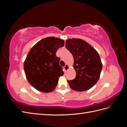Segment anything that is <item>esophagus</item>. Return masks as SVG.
<instances>
[{
    "instance_id": "1",
    "label": "esophagus",
    "mask_w": 127,
    "mask_h": 127,
    "mask_svg": "<svg viewBox=\"0 0 127 127\" xmlns=\"http://www.w3.org/2000/svg\"><path fill=\"white\" fill-rule=\"evenodd\" d=\"M69 66L68 64H66V65H65L64 67V70L66 71L68 69H69Z\"/></svg>"
}]
</instances>
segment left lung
Segmentation results:
<instances>
[{"label": "left lung", "instance_id": "left-lung-1", "mask_svg": "<svg viewBox=\"0 0 127 127\" xmlns=\"http://www.w3.org/2000/svg\"><path fill=\"white\" fill-rule=\"evenodd\" d=\"M65 47L72 55L76 76L68 80L71 89L78 92L90 89L100 76L102 64L98 52L87 42L79 39H68Z\"/></svg>", "mask_w": 127, "mask_h": 127}]
</instances>
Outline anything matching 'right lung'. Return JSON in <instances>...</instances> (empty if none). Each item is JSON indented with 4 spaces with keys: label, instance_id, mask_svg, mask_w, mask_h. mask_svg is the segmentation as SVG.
Here are the masks:
<instances>
[{
    "label": "right lung",
    "instance_id": "1",
    "mask_svg": "<svg viewBox=\"0 0 127 127\" xmlns=\"http://www.w3.org/2000/svg\"><path fill=\"white\" fill-rule=\"evenodd\" d=\"M64 44L63 40L48 37L40 40L30 50L24 64V69L29 83L44 93L52 91L59 77L64 72L59 65L60 58L56 52Z\"/></svg>",
    "mask_w": 127,
    "mask_h": 127
}]
</instances>
